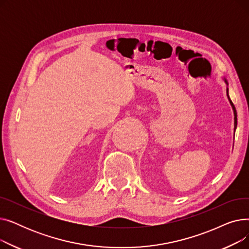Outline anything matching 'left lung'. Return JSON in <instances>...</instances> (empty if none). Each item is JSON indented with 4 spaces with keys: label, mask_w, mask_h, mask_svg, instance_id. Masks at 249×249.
Masks as SVG:
<instances>
[{
    "label": "left lung",
    "mask_w": 249,
    "mask_h": 249,
    "mask_svg": "<svg viewBox=\"0 0 249 249\" xmlns=\"http://www.w3.org/2000/svg\"><path fill=\"white\" fill-rule=\"evenodd\" d=\"M223 81H224V82H225V84H226V93H227V98H228V100H229V103H230V105H231L232 110H233V113H234V131H235V130H236V127H237V113H236V109H235L234 105H233V103H232V101L230 100V97H229V91H228V82H227V80H226L225 77H223Z\"/></svg>",
    "instance_id": "8db88e82"
}]
</instances>
